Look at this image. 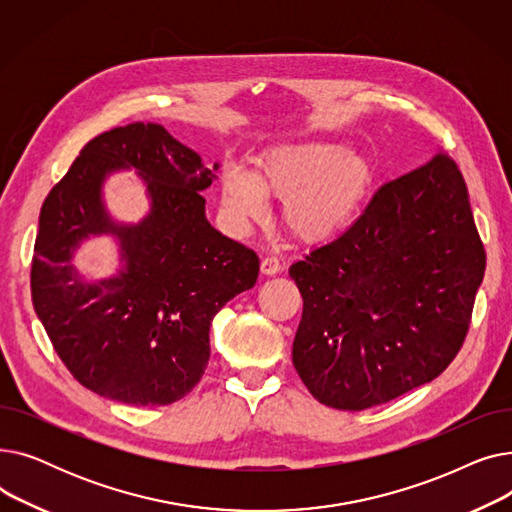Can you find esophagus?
<instances>
[{
    "label": "esophagus",
    "mask_w": 512,
    "mask_h": 512,
    "mask_svg": "<svg viewBox=\"0 0 512 512\" xmlns=\"http://www.w3.org/2000/svg\"><path fill=\"white\" fill-rule=\"evenodd\" d=\"M280 270H282V263H280L278 257L270 255V257H263V259H261V272H263V274L274 276V274H278Z\"/></svg>",
    "instance_id": "obj_1"
}]
</instances>
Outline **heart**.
Returning <instances> with one entry per match:
<instances>
[{
  "label": "heart",
  "instance_id": "heart-1",
  "mask_svg": "<svg viewBox=\"0 0 512 512\" xmlns=\"http://www.w3.org/2000/svg\"><path fill=\"white\" fill-rule=\"evenodd\" d=\"M373 182L371 161L336 143H301L267 151L255 174H224V205L240 222L263 218L265 197L284 201L286 228L301 240L332 238L353 222Z\"/></svg>",
  "mask_w": 512,
  "mask_h": 512
}]
</instances>
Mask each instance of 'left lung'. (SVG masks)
<instances>
[{
    "mask_svg": "<svg viewBox=\"0 0 512 512\" xmlns=\"http://www.w3.org/2000/svg\"><path fill=\"white\" fill-rule=\"evenodd\" d=\"M486 251L465 178L438 151L382 184L328 245L290 265L292 363L321 405L363 411L436 380L469 332Z\"/></svg>",
    "mask_w": 512,
    "mask_h": 512,
    "instance_id": "1",
    "label": "left lung"
}]
</instances>
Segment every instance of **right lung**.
<instances>
[{
	"label": "right lung",
	"mask_w": 512,
	"mask_h": 512,
	"mask_svg": "<svg viewBox=\"0 0 512 512\" xmlns=\"http://www.w3.org/2000/svg\"><path fill=\"white\" fill-rule=\"evenodd\" d=\"M134 167L152 211L118 227L100 201L107 171ZM199 153L161 124L134 122L89 141L51 188L39 215L31 263L33 305L74 380L126 405H172L191 392L209 361L211 319L255 286L259 257L205 218L215 178ZM91 233L121 240L125 270L85 285L69 265Z\"/></svg>",
	"instance_id": "right-lung-1"
}]
</instances>
